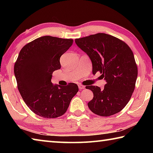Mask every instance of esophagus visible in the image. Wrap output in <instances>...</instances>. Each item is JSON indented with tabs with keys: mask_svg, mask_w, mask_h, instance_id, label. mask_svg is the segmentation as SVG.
Instances as JSON below:
<instances>
[{
	"mask_svg": "<svg viewBox=\"0 0 153 153\" xmlns=\"http://www.w3.org/2000/svg\"><path fill=\"white\" fill-rule=\"evenodd\" d=\"M78 87H79V88L80 90H82V89H84V88H85V86H83V85H81V84L78 85Z\"/></svg>",
	"mask_w": 153,
	"mask_h": 153,
	"instance_id": "1",
	"label": "esophagus"
}]
</instances>
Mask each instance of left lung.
Returning <instances> with one entry per match:
<instances>
[{"instance_id": "8db88e82", "label": "left lung", "mask_w": 153, "mask_h": 153, "mask_svg": "<svg viewBox=\"0 0 153 153\" xmlns=\"http://www.w3.org/2000/svg\"><path fill=\"white\" fill-rule=\"evenodd\" d=\"M92 63V74L99 71L107 84L103 89L88 86L94 97L88 103L90 111L108 117L117 113L130 100L138 76V67L132 51L115 36L98 33L75 40Z\"/></svg>"}]
</instances>
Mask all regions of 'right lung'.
<instances>
[{"instance_id": "right-lung-1", "label": "right lung", "mask_w": 153, "mask_h": 153, "mask_svg": "<svg viewBox=\"0 0 153 153\" xmlns=\"http://www.w3.org/2000/svg\"><path fill=\"white\" fill-rule=\"evenodd\" d=\"M73 42V39L45 36L27 43L19 52L14 65L18 90L30 109L40 117L63 115L78 92L74 83L63 86L51 82L53 71L61 69V56Z\"/></svg>"}]
</instances>
